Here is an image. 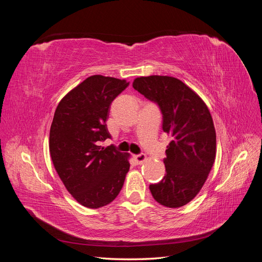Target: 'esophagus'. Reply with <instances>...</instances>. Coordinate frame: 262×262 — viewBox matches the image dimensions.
<instances>
[{
    "label": "esophagus",
    "mask_w": 262,
    "mask_h": 262,
    "mask_svg": "<svg viewBox=\"0 0 262 262\" xmlns=\"http://www.w3.org/2000/svg\"><path fill=\"white\" fill-rule=\"evenodd\" d=\"M134 160L137 161L138 164L141 165V164H143L147 160V157H146L145 154H139V155H134Z\"/></svg>",
    "instance_id": "obj_1"
}]
</instances>
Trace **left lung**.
Returning <instances> with one entry per match:
<instances>
[{
	"label": "left lung",
	"instance_id": "obj_1",
	"mask_svg": "<svg viewBox=\"0 0 262 262\" xmlns=\"http://www.w3.org/2000/svg\"><path fill=\"white\" fill-rule=\"evenodd\" d=\"M134 90L157 102L163 130L171 138L164 164L165 177L149 185L154 199L164 207H184L200 192L216 156V133L202 98L176 77H137Z\"/></svg>",
	"mask_w": 262,
	"mask_h": 262
}]
</instances>
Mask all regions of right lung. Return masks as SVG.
Here are the masks:
<instances>
[{"label": "right lung", "instance_id": "right-lung-1", "mask_svg": "<svg viewBox=\"0 0 262 262\" xmlns=\"http://www.w3.org/2000/svg\"><path fill=\"white\" fill-rule=\"evenodd\" d=\"M128 85L119 78L92 75L55 109L49 137L51 160L68 191L86 208L113 202L129 171V153L99 145L110 138L106 124L110 105Z\"/></svg>", "mask_w": 262, "mask_h": 262}]
</instances>
